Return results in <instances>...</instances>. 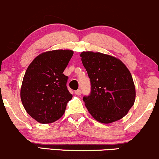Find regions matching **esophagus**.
<instances>
[{
  "mask_svg": "<svg viewBox=\"0 0 159 159\" xmlns=\"http://www.w3.org/2000/svg\"><path fill=\"white\" fill-rule=\"evenodd\" d=\"M75 93L76 95H78V96H80V95L81 94V90H75Z\"/></svg>",
  "mask_w": 159,
  "mask_h": 159,
  "instance_id": "obj_1",
  "label": "esophagus"
}]
</instances>
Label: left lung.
I'll use <instances>...</instances> for the list:
<instances>
[{"label":"left lung","mask_w":159,"mask_h":159,"mask_svg":"<svg viewBox=\"0 0 159 159\" xmlns=\"http://www.w3.org/2000/svg\"><path fill=\"white\" fill-rule=\"evenodd\" d=\"M81 57L90 80V93L83 97L87 110L99 123L122 119L135 100V87L129 70L121 61L107 54L84 52Z\"/></svg>","instance_id":"8db88e82"}]
</instances>
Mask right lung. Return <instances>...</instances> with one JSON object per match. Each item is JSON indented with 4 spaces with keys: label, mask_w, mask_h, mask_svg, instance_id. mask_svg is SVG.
Masks as SVG:
<instances>
[{
    "label": "right lung",
    "mask_w": 159,
    "mask_h": 159,
    "mask_svg": "<svg viewBox=\"0 0 159 159\" xmlns=\"http://www.w3.org/2000/svg\"><path fill=\"white\" fill-rule=\"evenodd\" d=\"M73 55L71 50H54L37 56L27 69L21 99L27 114L40 123H51L64 114L72 99L63 73Z\"/></svg>",
    "instance_id": "right-lung-1"
}]
</instances>
